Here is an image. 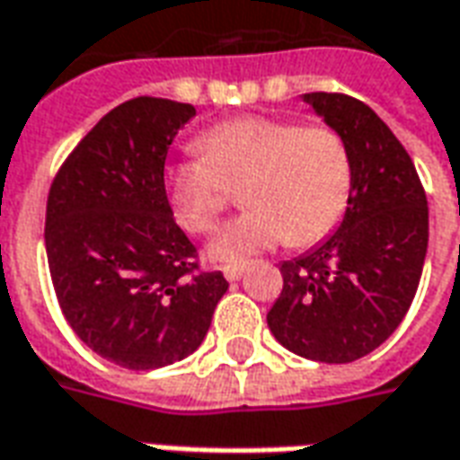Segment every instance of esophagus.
I'll list each match as a JSON object with an SVG mask.
<instances>
[{"label": "esophagus", "instance_id": "obj_1", "mask_svg": "<svg viewBox=\"0 0 460 460\" xmlns=\"http://www.w3.org/2000/svg\"><path fill=\"white\" fill-rule=\"evenodd\" d=\"M223 272H225V279L235 282V279H240V277H243V272H245V270H243V267H225Z\"/></svg>", "mask_w": 460, "mask_h": 460}]
</instances>
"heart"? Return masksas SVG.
Instances as JSON below:
<instances>
[{
  "mask_svg": "<svg viewBox=\"0 0 460 460\" xmlns=\"http://www.w3.org/2000/svg\"><path fill=\"white\" fill-rule=\"evenodd\" d=\"M200 158L168 168L172 213L195 235L210 233L230 190L245 181V215L208 250L217 265H245L272 247L314 245L340 225L351 190L347 141L327 123L243 116L198 141Z\"/></svg>",
  "mask_w": 460,
  "mask_h": 460,
  "instance_id": "1",
  "label": "heart"
}]
</instances>
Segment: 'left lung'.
I'll use <instances>...</instances> for the list:
<instances>
[{
	"instance_id": "obj_1",
	"label": "left lung",
	"mask_w": 460,
	"mask_h": 460,
	"mask_svg": "<svg viewBox=\"0 0 460 460\" xmlns=\"http://www.w3.org/2000/svg\"><path fill=\"white\" fill-rule=\"evenodd\" d=\"M351 155V190L334 235L279 265L267 312L275 340L305 359L347 364L392 337L411 307L429 247L426 193L392 128L347 93H305Z\"/></svg>"
}]
</instances>
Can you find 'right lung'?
I'll return each mask as SVG.
<instances>
[{"label":"right lung","mask_w":460,"mask_h":460,"mask_svg":"<svg viewBox=\"0 0 460 460\" xmlns=\"http://www.w3.org/2000/svg\"><path fill=\"white\" fill-rule=\"evenodd\" d=\"M190 103L138 96L91 128L58 168L47 200L49 272L58 307L89 349L148 371L203 344L223 272H205L172 220L165 155Z\"/></svg>","instance_id":"1"}]
</instances>
